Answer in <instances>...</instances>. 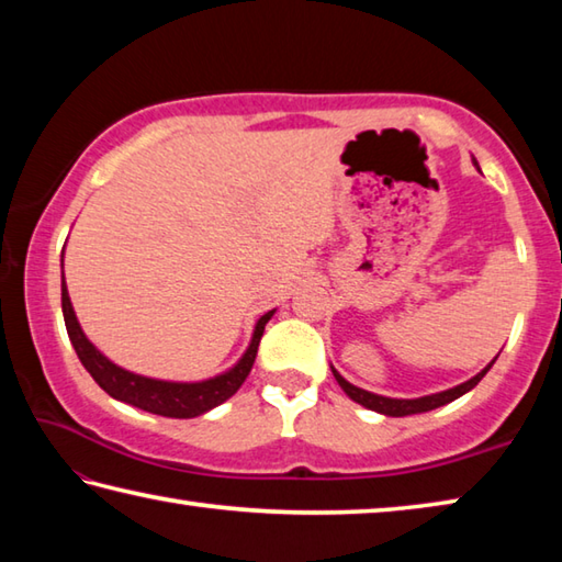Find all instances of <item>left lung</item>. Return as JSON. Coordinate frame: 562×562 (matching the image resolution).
I'll return each mask as SVG.
<instances>
[{"instance_id": "obj_1", "label": "left lung", "mask_w": 562, "mask_h": 562, "mask_svg": "<svg viewBox=\"0 0 562 562\" xmlns=\"http://www.w3.org/2000/svg\"><path fill=\"white\" fill-rule=\"evenodd\" d=\"M494 362H496V358L491 360L488 366H486L484 370H481L476 378L467 380L464 385H457V387H451V390L437 392V395H427V397H419V400H392V397L372 395V392H368V390H360V387H356V385H350V382H348L346 378H342V375H338L336 370H333V375H336L338 385H340L342 390H346V395H348L352 402H358V405L368 407V409H372V412H380V415H387V417H409V415H419V412L437 409V407H441V405H447V402H451V400L467 395L469 390H474V387L479 385L481 378L486 375V372L491 370V366H494Z\"/></svg>"}]
</instances>
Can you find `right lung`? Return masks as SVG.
Listing matches in <instances>:
<instances>
[{
  "label": "right lung",
  "instance_id": "obj_1",
  "mask_svg": "<svg viewBox=\"0 0 562 562\" xmlns=\"http://www.w3.org/2000/svg\"><path fill=\"white\" fill-rule=\"evenodd\" d=\"M61 308H64L68 338L74 342L78 360L83 362V368L91 372V378L108 392V395L121 402H127V405L133 407L153 412V415L175 417V419L200 417L212 407L222 405L224 400H229L234 392L244 385V380L251 372V366L256 360V350H259L263 326L273 316V311H269L266 316L259 318L249 350L244 352V358L236 362L229 372L204 382H165V380L133 375V372L113 366L111 360L93 348V342L83 336L81 326H78L71 299H68V291H66V281H61Z\"/></svg>",
  "mask_w": 562,
  "mask_h": 562
}]
</instances>
